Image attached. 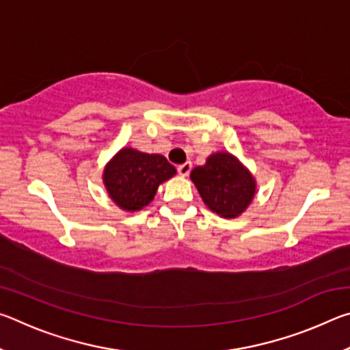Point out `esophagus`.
<instances>
[{
    "mask_svg": "<svg viewBox=\"0 0 350 350\" xmlns=\"http://www.w3.org/2000/svg\"><path fill=\"white\" fill-rule=\"evenodd\" d=\"M191 168H193V165L189 162H185V163H182V165H179V167H177V173H179L180 176H188L189 171H191Z\"/></svg>",
    "mask_w": 350,
    "mask_h": 350,
    "instance_id": "esophagus-1",
    "label": "esophagus"
}]
</instances>
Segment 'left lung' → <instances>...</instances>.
Returning a JSON list of instances; mask_svg holds the SVG:
<instances>
[{"label":"left lung","mask_w":350,"mask_h":350,"mask_svg":"<svg viewBox=\"0 0 350 350\" xmlns=\"http://www.w3.org/2000/svg\"><path fill=\"white\" fill-rule=\"evenodd\" d=\"M191 180L204 202L222 217H236L252 202V174L228 152H216L204 167L191 171Z\"/></svg>","instance_id":"8db88e82"}]
</instances>
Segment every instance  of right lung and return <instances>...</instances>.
Returning a JSON list of instances; mask_svg holds the SVG:
<instances>
[{
    "label": "right lung",
    "instance_id": "obj_1",
    "mask_svg": "<svg viewBox=\"0 0 350 350\" xmlns=\"http://www.w3.org/2000/svg\"><path fill=\"white\" fill-rule=\"evenodd\" d=\"M176 174L161 154L123 148L105 170L103 180L111 199L123 210L137 211L154 199L157 187Z\"/></svg>",
    "mask_w": 350,
    "mask_h": 350
}]
</instances>
